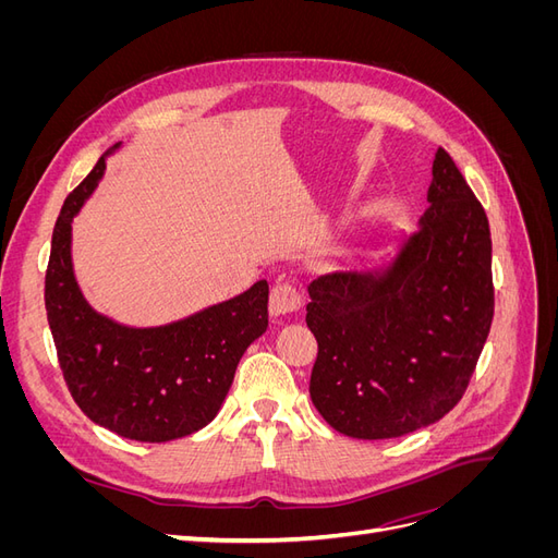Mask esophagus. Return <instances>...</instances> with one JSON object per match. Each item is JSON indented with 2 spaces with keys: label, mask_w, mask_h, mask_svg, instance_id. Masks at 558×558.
Instances as JSON below:
<instances>
[{
  "label": "esophagus",
  "mask_w": 558,
  "mask_h": 558,
  "mask_svg": "<svg viewBox=\"0 0 558 558\" xmlns=\"http://www.w3.org/2000/svg\"><path fill=\"white\" fill-rule=\"evenodd\" d=\"M302 295L291 283H275L272 293H269V312L272 316H291L300 312Z\"/></svg>",
  "instance_id": "34e87169"
}]
</instances>
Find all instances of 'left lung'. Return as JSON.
Here are the masks:
<instances>
[{
    "label": "left lung",
    "instance_id": "1",
    "mask_svg": "<svg viewBox=\"0 0 558 558\" xmlns=\"http://www.w3.org/2000/svg\"><path fill=\"white\" fill-rule=\"evenodd\" d=\"M310 298V396L337 433L388 440L456 408L492 330L494 279L486 211L445 148L396 258L318 277Z\"/></svg>",
    "mask_w": 558,
    "mask_h": 558
}]
</instances>
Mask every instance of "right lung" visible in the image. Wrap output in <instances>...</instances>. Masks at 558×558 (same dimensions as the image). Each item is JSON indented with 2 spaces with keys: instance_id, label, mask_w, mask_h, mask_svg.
<instances>
[{
  "instance_id": "add662e5",
  "label": "right lung",
  "mask_w": 558,
  "mask_h": 558,
  "mask_svg": "<svg viewBox=\"0 0 558 558\" xmlns=\"http://www.w3.org/2000/svg\"><path fill=\"white\" fill-rule=\"evenodd\" d=\"M107 156L58 216L46 269L48 326L83 414L128 440L170 442L205 428L221 410L244 351L267 330L269 286L256 281L240 295L156 328H130L95 312L74 277L72 221L105 177Z\"/></svg>"
}]
</instances>
